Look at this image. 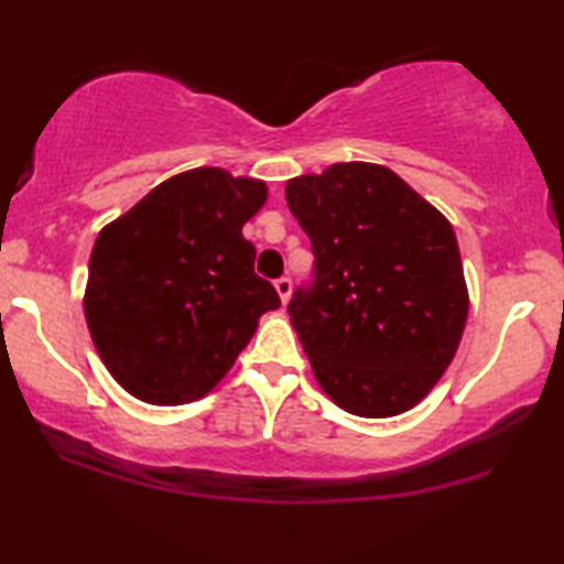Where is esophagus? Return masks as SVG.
<instances>
[{
	"label": "esophagus",
	"instance_id": "1",
	"mask_svg": "<svg viewBox=\"0 0 564 564\" xmlns=\"http://www.w3.org/2000/svg\"><path fill=\"white\" fill-rule=\"evenodd\" d=\"M274 290H276V295H280L282 303H288L290 292H292V280H290V276H280V280L274 282Z\"/></svg>",
	"mask_w": 564,
	"mask_h": 564
}]
</instances>
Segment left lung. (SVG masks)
I'll use <instances>...</instances> for the list:
<instances>
[{"instance_id":"obj_1","label":"left lung","mask_w":564,"mask_h":564,"mask_svg":"<svg viewBox=\"0 0 564 564\" xmlns=\"http://www.w3.org/2000/svg\"><path fill=\"white\" fill-rule=\"evenodd\" d=\"M284 195L315 257L288 305L315 380L354 415L408 411L449 367L467 321L449 220L365 161L297 176Z\"/></svg>"}]
</instances>
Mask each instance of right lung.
<instances>
[{
  "label": "right lung",
  "mask_w": 564,
  "mask_h": 564,
  "mask_svg": "<svg viewBox=\"0 0 564 564\" xmlns=\"http://www.w3.org/2000/svg\"><path fill=\"white\" fill-rule=\"evenodd\" d=\"M267 203L259 180L203 166L176 174L97 236L84 295L91 341L130 395L203 398L280 307L241 228Z\"/></svg>",
  "instance_id": "right-lung-1"
}]
</instances>
